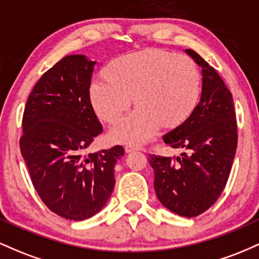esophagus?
I'll return each mask as SVG.
<instances>
[{"instance_id": "1", "label": "esophagus", "mask_w": 259, "mask_h": 259, "mask_svg": "<svg viewBox=\"0 0 259 259\" xmlns=\"http://www.w3.org/2000/svg\"><path fill=\"white\" fill-rule=\"evenodd\" d=\"M142 147L141 146H134V145H126L125 146V152L130 153L133 151H141Z\"/></svg>"}]
</instances>
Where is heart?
Listing matches in <instances>:
<instances>
[{"label": "heart", "instance_id": "obj_1", "mask_svg": "<svg viewBox=\"0 0 259 259\" xmlns=\"http://www.w3.org/2000/svg\"><path fill=\"white\" fill-rule=\"evenodd\" d=\"M201 91L195 62L163 50H144L113 59L107 73L91 80L89 97L100 119L113 123L132 105L139 107L112 126L111 139L142 144L163 123L180 124L194 111Z\"/></svg>", "mask_w": 259, "mask_h": 259}]
</instances>
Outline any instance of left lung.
Here are the masks:
<instances>
[{"mask_svg":"<svg viewBox=\"0 0 259 259\" xmlns=\"http://www.w3.org/2000/svg\"><path fill=\"white\" fill-rule=\"evenodd\" d=\"M201 67V95L191 114L163 136L164 144L184 148L180 157L150 154L154 191L165 208L192 218L212 206L224 190L237 146L233 95L214 68L192 50H185Z\"/></svg>","mask_w":259,"mask_h":259,"instance_id":"left-lung-1","label":"left lung"}]
</instances>
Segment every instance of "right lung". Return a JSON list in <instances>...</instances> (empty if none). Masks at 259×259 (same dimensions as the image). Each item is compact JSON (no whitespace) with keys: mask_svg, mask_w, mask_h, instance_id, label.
I'll use <instances>...</instances> for the list:
<instances>
[{"mask_svg":"<svg viewBox=\"0 0 259 259\" xmlns=\"http://www.w3.org/2000/svg\"><path fill=\"white\" fill-rule=\"evenodd\" d=\"M95 64L84 55L62 58L34 86L23 115L20 152L32 185L53 213L75 222L105 207L124 156L121 146L84 156L102 133L89 97Z\"/></svg>","mask_w":259,"mask_h":259,"instance_id":"add662e5","label":"right lung"}]
</instances>
